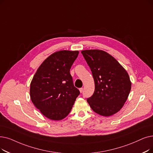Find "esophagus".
I'll return each instance as SVG.
<instances>
[{"label":"esophagus","mask_w":153,"mask_h":153,"mask_svg":"<svg viewBox=\"0 0 153 153\" xmlns=\"http://www.w3.org/2000/svg\"><path fill=\"white\" fill-rule=\"evenodd\" d=\"M79 91H80L81 93H82L83 92V88H80V89H79Z\"/></svg>","instance_id":"1"}]
</instances>
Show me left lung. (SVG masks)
Returning a JSON list of instances; mask_svg holds the SVG:
<instances>
[{
	"mask_svg": "<svg viewBox=\"0 0 153 153\" xmlns=\"http://www.w3.org/2000/svg\"><path fill=\"white\" fill-rule=\"evenodd\" d=\"M91 70L95 90L87 99L97 114L110 116L123 107L131 89L128 73L116 59L102 50L81 51Z\"/></svg>",
	"mask_w": 153,
	"mask_h": 153,
	"instance_id": "obj_1",
	"label": "left lung"
}]
</instances>
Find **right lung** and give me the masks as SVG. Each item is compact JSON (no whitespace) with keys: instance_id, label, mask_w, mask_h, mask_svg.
I'll use <instances>...</instances> for the list:
<instances>
[{"instance_id":"1","label":"right lung","mask_w":153,"mask_h":153,"mask_svg":"<svg viewBox=\"0 0 153 153\" xmlns=\"http://www.w3.org/2000/svg\"><path fill=\"white\" fill-rule=\"evenodd\" d=\"M79 51H59L39 66L30 86L31 101L41 113L51 120L67 116L80 92L74 87L70 69Z\"/></svg>"}]
</instances>
